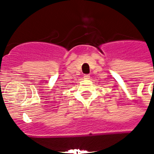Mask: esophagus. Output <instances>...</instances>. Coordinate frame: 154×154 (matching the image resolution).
<instances>
[{
  "label": "esophagus",
  "instance_id": "34e87169",
  "mask_svg": "<svg viewBox=\"0 0 154 154\" xmlns=\"http://www.w3.org/2000/svg\"><path fill=\"white\" fill-rule=\"evenodd\" d=\"M84 79H89V78H90V75H88V74H85V75H84Z\"/></svg>",
  "mask_w": 154,
  "mask_h": 154
}]
</instances>
